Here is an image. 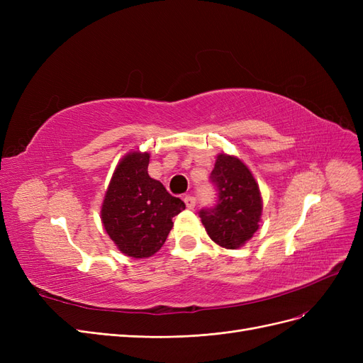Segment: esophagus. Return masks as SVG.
<instances>
[{
    "label": "esophagus",
    "mask_w": 363,
    "mask_h": 363,
    "mask_svg": "<svg viewBox=\"0 0 363 363\" xmlns=\"http://www.w3.org/2000/svg\"><path fill=\"white\" fill-rule=\"evenodd\" d=\"M184 203H186V207L188 208H194L195 207V204H196V200H195V196L194 195H184Z\"/></svg>",
    "instance_id": "esophagus-1"
}]
</instances>
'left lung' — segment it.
<instances>
[{
    "label": "left lung",
    "instance_id": "obj_1",
    "mask_svg": "<svg viewBox=\"0 0 363 363\" xmlns=\"http://www.w3.org/2000/svg\"><path fill=\"white\" fill-rule=\"evenodd\" d=\"M212 182L218 189V204L200 212L201 223L215 244L236 250L259 228L263 208L259 184L242 160L225 152L216 156Z\"/></svg>",
    "mask_w": 363,
    "mask_h": 363
}]
</instances>
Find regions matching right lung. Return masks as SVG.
Here are the masks:
<instances>
[{
  "label": "right lung",
  "mask_w": 363,
  "mask_h": 363,
  "mask_svg": "<svg viewBox=\"0 0 363 363\" xmlns=\"http://www.w3.org/2000/svg\"><path fill=\"white\" fill-rule=\"evenodd\" d=\"M150 152L130 151L119 160L101 206L106 233L123 255L145 259L162 248L172 218L184 203L148 175Z\"/></svg>",
  "instance_id": "obj_1"
}]
</instances>
